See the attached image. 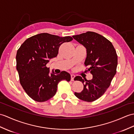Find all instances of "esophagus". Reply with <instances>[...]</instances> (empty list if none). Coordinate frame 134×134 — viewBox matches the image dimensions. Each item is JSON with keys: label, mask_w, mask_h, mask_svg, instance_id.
Returning a JSON list of instances; mask_svg holds the SVG:
<instances>
[{"label": "esophagus", "mask_w": 134, "mask_h": 134, "mask_svg": "<svg viewBox=\"0 0 134 134\" xmlns=\"http://www.w3.org/2000/svg\"><path fill=\"white\" fill-rule=\"evenodd\" d=\"M75 77V75H74V74H71V81H74Z\"/></svg>", "instance_id": "1"}]
</instances>
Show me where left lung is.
Masks as SVG:
<instances>
[{
  "label": "left lung",
  "mask_w": 134,
  "mask_h": 134,
  "mask_svg": "<svg viewBox=\"0 0 134 134\" xmlns=\"http://www.w3.org/2000/svg\"><path fill=\"white\" fill-rule=\"evenodd\" d=\"M72 37L86 48L85 65L88 66L87 71L93 76L88 80L80 76L75 77L74 80L82 82L84 85L82 91L75 92V95L83 101L94 102L104 94L116 74V52L110 40L96 32L87 31Z\"/></svg>",
  "instance_id": "obj_1"
}]
</instances>
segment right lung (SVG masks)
<instances>
[{"label": "right lung", "instance_id": "obj_1", "mask_svg": "<svg viewBox=\"0 0 134 134\" xmlns=\"http://www.w3.org/2000/svg\"><path fill=\"white\" fill-rule=\"evenodd\" d=\"M71 36L60 37L48 33L37 34L26 39L18 49L16 70L23 88L34 100L43 102L54 96L61 80L69 82L70 74L62 71L59 74H49L46 65L57 57L60 46L69 42Z\"/></svg>", "mask_w": 134, "mask_h": 134}]
</instances>
